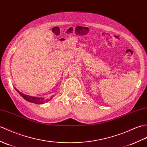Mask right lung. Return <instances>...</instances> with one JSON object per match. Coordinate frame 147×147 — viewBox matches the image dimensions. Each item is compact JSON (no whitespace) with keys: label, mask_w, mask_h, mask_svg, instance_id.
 <instances>
[{"label":"right lung","mask_w":147,"mask_h":147,"mask_svg":"<svg viewBox=\"0 0 147 147\" xmlns=\"http://www.w3.org/2000/svg\"><path fill=\"white\" fill-rule=\"evenodd\" d=\"M16 90L18 92V93L21 96L24 100H26V101H29V102H30V103H35V104H39V105H40V104H44L46 102H47V101H49L51 100V98H53V96L50 98V100H49V99H47V100H44V98H38V97H34V96H29V95H27V94H24L22 93H21V92L19 91L18 90H17L16 88Z\"/></svg>","instance_id":"right-lung-1"}]
</instances>
